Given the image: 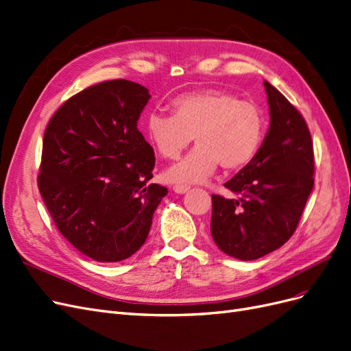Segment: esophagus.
I'll list each match as a JSON object with an SVG mask.
<instances>
[{
  "mask_svg": "<svg viewBox=\"0 0 351 351\" xmlns=\"http://www.w3.org/2000/svg\"><path fill=\"white\" fill-rule=\"evenodd\" d=\"M189 185H184V184H178V185H173V191L176 193H185L189 191Z\"/></svg>",
  "mask_w": 351,
  "mask_h": 351,
  "instance_id": "34e87169",
  "label": "esophagus"
}]
</instances>
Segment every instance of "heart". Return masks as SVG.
I'll return each mask as SVG.
<instances>
[{"label":"heart","mask_w":351,"mask_h":351,"mask_svg":"<svg viewBox=\"0 0 351 351\" xmlns=\"http://www.w3.org/2000/svg\"><path fill=\"white\" fill-rule=\"evenodd\" d=\"M173 114L152 111L146 136L163 159H178L195 138L197 147L169 169L166 179L178 184L201 182L218 165L227 172L247 166L266 133L263 110L253 101L223 89L184 93L171 102Z\"/></svg>","instance_id":"heart-1"}]
</instances>
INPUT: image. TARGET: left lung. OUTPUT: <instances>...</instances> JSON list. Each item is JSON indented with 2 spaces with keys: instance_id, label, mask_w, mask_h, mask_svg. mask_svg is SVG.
I'll list each match as a JSON object with an SVG mask.
<instances>
[{
  "instance_id": "8db88e82",
  "label": "left lung",
  "mask_w": 351,
  "mask_h": 351,
  "mask_svg": "<svg viewBox=\"0 0 351 351\" xmlns=\"http://www.w3.org/2000/svg\"><path fill=\"white\" fill-rule=\"evenodd\" d=\"M270 125L254 159L224 184L239 195H213L211 234L219 250L256 261L295 232L314 186V147L301 112L265 81Z\"/></svg>"
}]
</instances>
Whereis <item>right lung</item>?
Returning a JSON list of instances; mask_svg holds the SVG:
<instances>
[{"label":"right lung","instance_id":"right-lung-1","mask_svg":"<svg viewBox=\"0 0 351 351\" xmlns=\"http://www.w3.org/2000/svg\"><path fill=\"white\" fill-rule=\"evenodd\" d=\"M149 99L140 84L106 81L64 101L46 127L38 191L60 234L97 262L134 254L167 193L149 182L156 158L137 128Z\"/></svg>","mask_w":351,"mask_h":351}]
</instances>
